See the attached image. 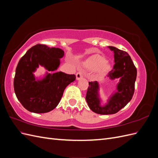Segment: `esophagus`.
Instances as JSON below:
<instances>
[{"label": "esophagus", "mask_w": 158, "mask_h": 158, "mask_svg": "<svg viewBox=\"0 0 158 158\" xmlns=\"http://www.w3.org/2000/svg\"><path fill=\"white\" fill-rule=\"evenodd\" d=\"M84 71H79L78 73L76 74V80H80L81 78H82L84 76Z\"/></svg>", "instance_id": "1"}]
</instances>
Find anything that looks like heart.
Returning <instances> with one entry per match:
<instances>
[{
    "label": "heart",
    "instance_id": "obj_1",
    "mask_svg": "<svg viewBox=\"0 0 158 158\" xmlns=\"http://www.w3.org/2000/svg\"><path fill=\"white\" fill-rule=\"evenodd\" d=\"M85 65L91 69H98L100 73H106L110 68L109 64L106 61V59L99 55H95L90 57L85 62Z\"/></svg>",
    "mask_w": 158,
    "mask_h": 158
}]
</instances>
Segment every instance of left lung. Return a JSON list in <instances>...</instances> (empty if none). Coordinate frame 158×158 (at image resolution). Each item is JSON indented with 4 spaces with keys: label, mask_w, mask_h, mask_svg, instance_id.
Segmentation results:
<instances>
[{
    "label": "left lung",
    "mask_w": 158,
    "mask_h": 158,
    "mask_svg": "<svg viewBox=\"0 0 158 158\" xmlns=\"http://www.w3.org/2000/svg\"><path fill=\"white\" fill-rule=\"evenodd\" d=\"M108 48L114 52V64L107 77L111 80L119 79L116 91L109 98L107 102L102 106L99 83L97 81L89 82L85 96L89 109L94 113L100 114H114L127 106L135 92L137 75L135 66L126 51L112 46H109Z\"/></svg>",
    "instance_id": "1"
}]
</instances>
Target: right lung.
I'll return each mask as SVG.
<instances>
[{
	"label": "right lung",
	"instance_id": "add662e5",
	"mask_svg": "<svg viewBox=\"0 0 158 158\" xmlns=\"http://www.w3.org/2000/svg\"><path fill=\"white\" fill-rule=\"evenodd\" d=\"M64 55L59 48L37 44L20 59L16 69L14 88L19 102L27 111L35 113L52 111L58 106L66 87L75 80L74 74L48 73L57 70ZM40 65L48 70L41 79L33 74Z\"/></svg>",
	"mask_w": 158,
	"mask_h": 158
}]
</instances>
